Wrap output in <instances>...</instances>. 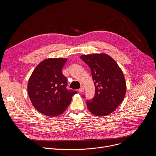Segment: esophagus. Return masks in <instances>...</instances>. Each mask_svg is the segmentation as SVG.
Here are the masks:
<instances>
[{"label": "esophagus", "instance_id": "34e87169", "mask_svg": "<svg viewBox=\"0 0 156 156\" xmlns=\"http://www.w3.org/2000/svg\"><path fill=\"white\" fill-rule=\"evenodd\" d=\"M84 87L83 86H81V87L79 89V92L82 93L84 91Z\"/></svg>", "mask_w": 156, "mask_h": 156}]
</instances>
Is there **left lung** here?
Listing matches in <instances>:
<instances>
[{
	"instance_id": "obj_1",
	"label": "left lung",
	"mask_w": 156,
	"mask_h": 156,
	"mask_svg": "<svg viewBox=\"0 0 156 156\" xmlns=\"http://www.w3.org/2000/svg\"><path fill=\"white\" fill-rule=\"evenodd\" d=\"M80 58L90 66L95 86L94 98L86 102L88 110L96 116L112 114L126 94V81L121 69L106 54L83 55Z\"/></svg>"
}]
</instances>
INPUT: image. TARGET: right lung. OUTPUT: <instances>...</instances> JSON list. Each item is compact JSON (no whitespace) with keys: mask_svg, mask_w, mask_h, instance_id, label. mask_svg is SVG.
Returning a JSON list of instances; mask_svg holds the SVG:
<instances>
[{"mask_svg":"<svg viewBox=\"0 0 156 156\" xmlns=\"http://www.w3.org/2000/svg\"><path fill=\"white\" fill-rule=\"evenodd\" d=\"M67 59L49 58L37 65L28 83L31 102L40 113L57 117L69 107L73 95L77 93L66 89L67 80L62 70Z\"/></svg>","mask_w":156,"mask_h":156,"instance_id":"add662e5","label":"right lung"}]
</instances>
